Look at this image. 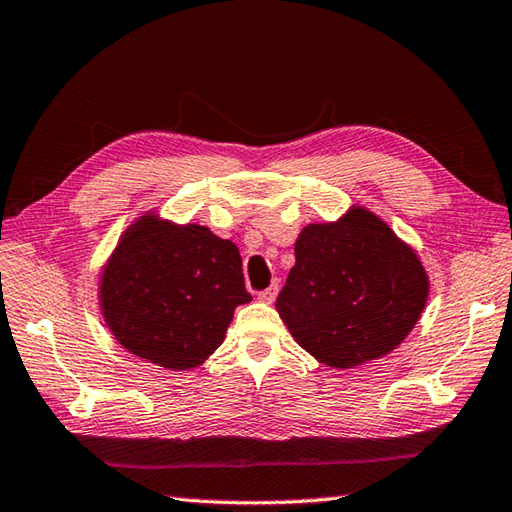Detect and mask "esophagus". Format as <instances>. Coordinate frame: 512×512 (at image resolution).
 Returning a JSON list of instances; mask_svg holds the SVG:
<instances>
[{
  "label": "esophagus",
  "instance_id": "1",
  "mask_svg": "<svg viewBox=\"0 0 512 512\" xmlns=\"http://www.w3.org/2000/svg\"><path fill=\"white\" fill-rule=\"evenodd\" d=\"M277 290H279V286H277V284H270L268 288L259 290V299H262L264 304H273V302H275V297H277Z\"/></svg>",
  "mask_w": 512,
  "mask_h": 512
}]
</instances>
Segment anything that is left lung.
Segmentation results:
<instances>
[{
	"mask_svg": "<svg viewBox=\"0 0 512 512\" xmlns=\"http://www.w3.org/2000/svg\"><path fill=\"white\" fill-rule=\"evenodd\" d=\"M428 275L415 255L370 210L308 224L295 266L277 295L295 342L326 366L353 368L388 355L426 306Z\"/></svg>",
	"mask_w": 512,
	"mask_h": 512,
	"instance_id": "obj_1",
	"label": "left lung"
}]
</instances>
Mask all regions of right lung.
Segmentation results:
<instances>
[{
  "mask_svg": "<svg viewBox=\"0 0 512 512\" xmlns=\"http://www.w3.org/2000/svg\"><path fill=\"white\" fill-rule=\"evenodd\" d=\"M242 255L206 226L144 215L126 228L99 284L110 333L128 353L188 370L224 342L239 304L250 302Z\"/></svg>",
  "mask_w": 512,
  "mask_h": 512,
  "instance_id": "add662e5",
  "label": "right lung"
}]
</instances>
